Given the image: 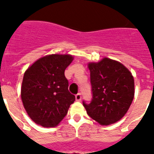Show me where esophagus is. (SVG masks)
Returning a JSON list of instances; mask_svg holds the SVG:
<instances>
[{
    "mask_svg": "<svg viewBox=\"0 0 154 154\" xmlns=\"http://www.w3.org/2000/svg\"><path fill=\"white\" fill-rule=\"evenodd\" d=\"M75 97H76V101H81V100H82V94H80V93L79 94H76Z\"/></svg>",
    "mask_w": 154,
    "mask_h": 154,
    "instance_id": "obj_1",
    "label": "esophagus"
}]
</instances>
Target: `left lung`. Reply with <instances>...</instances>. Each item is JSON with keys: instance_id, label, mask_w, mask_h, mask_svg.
<instances>
[{"instance_id": "obj_1", "label": "left lung", "mask_w": 154, "mask_h": 154, "mask_svg": "<svg viewBox=\"0 0 154 154\" xmlns=\"http://www.w3.org/2000/svg\"><path fill=\"white\" fill-rule=\"evenodd\" d=\"M92 99L83 101L89 117L102 125L122 119L134 97V80L131 72L118 61L104 58L89 64Z\"/></svg>"}]
</instances>
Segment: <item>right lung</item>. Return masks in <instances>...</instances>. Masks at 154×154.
<instances>
[{
    "label": "right lung",
    "mask_w": 154,
    "mask_h": 154,
    "mask_svg": "<svg viewBox=\"0 0 154 154\" xmlns=\"http://www.w3.org/2000/svg\"><path fill=\"white\" fill-rule=\"evenodd\" d=\"M70 55L45 56L34 62L23 77L21 99L30 118L43 127H54L66 116L75 96L69 91L65 70Z\"/></svg>",
    "instance_id": "add662e5"
}]
</instances>
